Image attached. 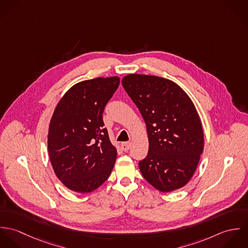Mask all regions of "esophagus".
Masks as SVG:
<instances>
[{
    "label": "esophagus",
    "mask_w": 248,
    "mask_h": 248,
    "mask_svg": "<svg viewBox=\"0 0 248 248\" xmlns=\"http://www.w3.org/2000/svg\"><path fill=\"white\" fill-rule=\"evenodd\" d=\"M130 147H131V142H124L121 144V148L125 152H127L130 149Z\"/></svg>",
    "instance_id": "obj_1"
}]
</instances>
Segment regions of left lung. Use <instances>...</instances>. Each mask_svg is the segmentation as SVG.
Wrapping results in <instances>:
<instances>
[{
	"label": "left lung",
	"instance_id": "1",
	"mask_svg": "<svg viewBox=\"0 0 248 248\" xmlns=\"http://www.w3.org/2000/svg\"><path fill=\"white\" fill-rule=\"evenodd\" d=\"M122 86L147 127L149 152L139 163L142 176L160 192L183 187L193 177L204 145L194 103L175 82L158 76L128 74Z\"/></svg>",
	"mask_w": 248,
	"mask_h": 248
}]
</instances>
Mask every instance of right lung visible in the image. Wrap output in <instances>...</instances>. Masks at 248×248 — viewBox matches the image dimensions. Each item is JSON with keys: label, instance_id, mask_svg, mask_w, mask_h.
Instances as JSON below:
<instances>
[{"label": "right lung", "instance_id": "add662e5", "mask_svg": "<svg viewBox=\"0 0 248 248\" xmlns=\"http://www.w3.org/2000/svg\"><path fill=\"white\" fill-rule=\"evenodd\" d=\"M119 82L117 76L79 82L54 109L47 136L49 159L55 175L74 192L97 189L112 171L117 152L102 114Z\"/></svg>", "mask_w": 248, "mask_h": 248}]
</instances>
